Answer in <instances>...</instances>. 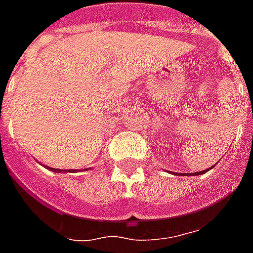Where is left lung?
<instances>
[{
    "mask_svg": "<svg viewBox=\"0 0 253 253\" xmlns=\"http://www.w3.org/2000/svg\"><path fill=\"white\" fill-rule=\"evenodd\" d=\"M205 172H207V170H201V172H196L194 175H202V173H205Z\"/></svg>",
    "mask_w": 253,
    "mask_h": 253,
    "instance_id": "obj_1",
    "label": "left lung"
}]
</instances>
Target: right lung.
Returning a JSON list of instances; mask_svg holds the SVG:
<instances>
[{"instance_id":"right-lung-1","label":"right lung","mask_w":253,"mask_h":253,"mask_svg":"<svg viewBox=\"0 0 253 253\" xmlns=\"http://www.w3.org/2000/svg\"><path fill=\"white\" fill-rule=\"evenodd\" d=\"M51 170H54V172H62V169H55V168H50ZM66 172V170H65ZM72 172H74V170H72Z\"/></svg>"}]
</instances>
